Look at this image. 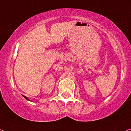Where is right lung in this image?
I'll return each instance as SVG.
<instances>
[{
    "label": "right lung",
    "mask_w": 131,
    "mask_h": 131,
    "mask_svg": "<svg viewBox=\"0 0 131 131\" xmlns=\"http://www.w3.org/2000/svg\"><path fill=\"white\" fill-rule=\"evenodd\" d=\"M23 96L24 97V98L25 99H26V100H28V101H31V102H32V101H31V100H29V99L28 98V97H27L26 96H25V95H23Z\"/></svg>",
    "instance_id": "obj_1"
}]
</instances>
